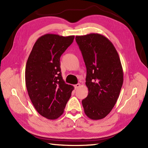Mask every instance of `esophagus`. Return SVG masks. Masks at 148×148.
<instances>
[{"label":"esophagus","instance_id":"1","mask_svg":"<svg viewBox=\"0 0 148 148\" xmlns=\"http://www.w3.org/2000/svg\"><path fill=\"white\" fill-rule=\"evenodd\" d=\"M81 86V84H75V85H74V88H75V89H78L79 87Z\"/></svg>","mask_w":148,"mask_h":148}]
</instances>
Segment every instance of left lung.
Here are the masks:
<instances>
[{"instance_id": "obj_1", "label": "left lung", "mask_w": 148, "mask_h": 148, "mask_svg": "<svg viewBox=\"0 0 148 148\" xmlns=\"http://www.w3.org/2000/svg\"><path fill=\"white\" fill-rule=\"evenodd\" d=\"M75 40L87 69L89 93L82 101L84 112L92 120L103 119L114 106L123 86L119 54L111 42L99 34L77 36Z\"/></svg>"}]
</instances>
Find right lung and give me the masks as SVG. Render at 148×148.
Instances as JSON below:
<instances>
[{
	"label": "right lung",
	"instance_id": "add662e5",
	"mask_svg": "<svg viewBox=\"0 0 148 148\" xmlns=\"http://www.w3.org/2000/svg\"><path fill=\"white\" fill-rule=\"evenodd\" d=\"M74 36H42L34 44L25 66L29 96L36 111L48 119L61 116L74 87L63 80L60 58L73 43Z\"/></svg>",
	"mask_w": 148,
	"mask_h": 148
}]
</instances>
